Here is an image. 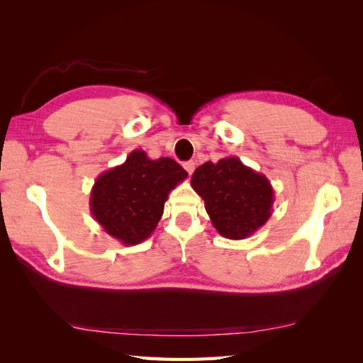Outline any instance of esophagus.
I'll return each mask as SVG.
<instances>
[{"label":"esophagus","mask_w":363,"mask_h":363,"mask_svg":"<svg viewBox=\"0 0 363 363\" xmlns=\"http://www.w3.org/2000/svg\"><path fill=\"white\" fill-rule=\"evenodd\" d=\"M195 162L194 160H189V162H186V164H184V168H186V172L189 173V174H191L195 172Z\"/></svg>","instance_id":"esophagus-1"}]
</instances>
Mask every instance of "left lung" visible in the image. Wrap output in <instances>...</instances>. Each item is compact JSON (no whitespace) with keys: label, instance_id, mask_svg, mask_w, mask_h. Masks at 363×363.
<instances>
[{"label":"left lung","instance_id":"1","mask_svg":"<svg viewBox=\"0 0 363 363\" xmlns=\"http://www.w3.org/2000/svg\"><path fill=\"white\" fill-rule=\"evenodd\" d=\"M190 184L204 199L213 228L230 240L252 235L273 213L274 190L267 176L235 156L206 162L195 169Z\"/></svg>","mask_w":363,"mask_h":363}]
</instances>
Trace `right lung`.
Segmentation results:
<instances>
[{
  "label": "right lung",
  "mask_w": 363,
  "mask_h": 363,
  "mask_svg": "<svg viewBox=\"0 0 363 363\" xmlns=\"http://www.w3.org/2000/svg\"><path fill=\"white\" fill-rule=\"evenodd\" d=\"M187 176L174 159L152 160L143 150H134L121 165L96 177L90 212L115 240L138 245L154 233L169 191Z\"/></svg>",
  "instance_id": "add662e5"
}]
</instances>
